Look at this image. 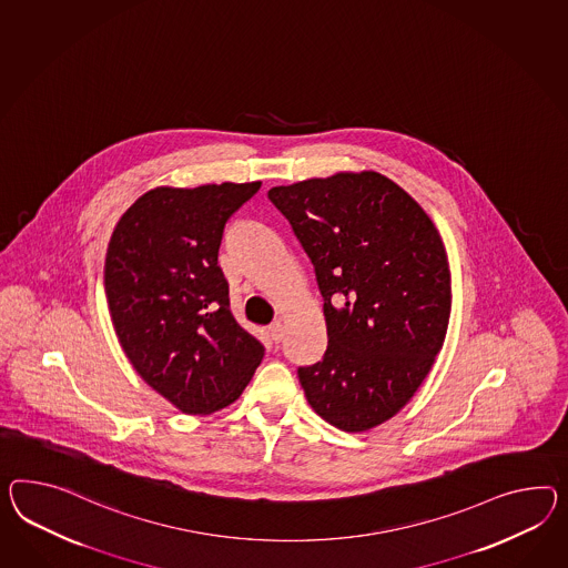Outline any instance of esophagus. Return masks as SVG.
<instances>
[{
    "instance_id": "34e87169",
    "label": "esophagus",
    "mask_w": 568,
    "mask_h": 568,
    "mask_svg": "<svg viewBox=\"0 0 568 568\" xmlns=\"http://www.w3.org/2000/svg\"><path fill=\"white\" fill-rule=\"evenodd\" d=\"M267 334L272 335L274 342H280L284 337V323L282 321H274L270 327H267Z\"/></svg>"
}]
</instances>
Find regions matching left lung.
Returning a JSON list of instances; mask_svg holds the SVG:
<instances>
[{
    "instance_id": "8db88e82",
    "label": "left lung",
    "mask_w": 568,
    "mask_h": 568,
    "mask_svg": "<svg viewBox=\"0 0 568 568\" xmlns=\"http://www.w3.org/2000/svg\"><path fill=\"white\" fill-rule=\"evenodd\" d=\"M315 265L327 325L323 361L298 368L306 402L346 433L393 418L443 348L452 272L437 226L375 171L267 191Z\"/></svg>"
}]
</instances>
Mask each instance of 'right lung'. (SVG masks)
I'll use <instances>...</instances> for the list:
<instances>
[{"mask_svg":"<svg viewBox=\"0 0 568 568\" xmlns=\"http://www.w3.org/2000/svg\"><path fill=\"white\" fill-rule=\"evenodd\" d=\"M262 187H156L116 222L104 294L119 344L138 375L183 414L231 406L263 358L231 313L219 265L229 219Z\"/></svg>","mask_w":568,"mask_h":568,"instance_id":"obj_1","label":"right lung"}]
</instances>
